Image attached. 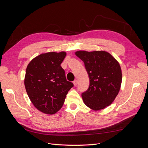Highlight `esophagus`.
I'll return each mask as SVG.
<instances>
[{"instance_id":"34e87169","label":"esophagus","mask_w":148,"mask_h":148,"mask_svg":"<svg viewBox=\"0 0 148 148\" xmlns=\"http://www.w3.org/2000/svg\"><path fill=\"white\" fill-rule=\"evenodd\" d=\"M73 83L74 85H75V86H77V84H78V80H77V79L74 80V81L73 82Z\"/></svg>"}]
</instances>
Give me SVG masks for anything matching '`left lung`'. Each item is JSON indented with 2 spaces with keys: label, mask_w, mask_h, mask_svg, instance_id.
<instances>
[{
  "label": "left lung",
  "mask_w": 148,
  "mask_h": 148,
  "mask_svg": "<svg viewBox=\"0 0 148 148\" xmlns=\"http://www.w3.org/2000/svg\"><path fill=\"white\" fill-rule=\"evenodd\" d=\"M76 56L84 64L89 85L82 92L83 102L98 110L112 104L119 92L122 75L118 62L105 51H77Z\"/></svg>",
  "instance_id": "8db88e82"
}]
</instances>
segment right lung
Returning a JSON list of instances; mask_svg holds the SVG:
<instances>
[{
	"mask_svg": "<svg viewBox=\"0 0 148 148\" xmlns=\"http://www.w3.org/2000/svg\"><path fill=\"white\" fill-rule=\"evenodd\" d=\"M66 52H48L35 57L26 70L25 86L36 108L43 113L53 114L63 106L73 84L67 81L61 64Z\"/></svg>",
	"mask_w": 148,
	"mask_h": 148,
	"instance_id": "add662e5",
	"label": "right lung"
}]
</instances>
